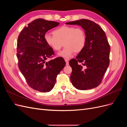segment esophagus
Wrapping results in <instances>:
<instances>
[{
	"mask_svg": "<svg viewBox=\"0 0 127 127\" xmlns=\"http://www.w3.org/2000/svg\"><path fill=\"white\" fill-rule=\"evenodd\" d=\"M64 60H65V61H66V65H67V66H68V65H69V60H68V59H65Z\"/></svg>",
	"mask_w": 127,
	"mask_h": 127,
	"instance_id": "esophagus-1",
	"label": "esophagus"
}]
</instances>
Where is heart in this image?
<instances>
[{
    "mask_svg": "<svg viewBox=\"0 0 127 127\" xmlns=\"http://www.w3.org/2000/svg\"><path fill=\"white\" fill-rule=\"evenodd\" d=\"M53 35L45 34V42L53 51H59L65 45L58 55L66 58H70L73 53H78L85 48L86 35L84 30L80 28L71 26H63L55 30Z\"/></svg>",
    "mask_w": 127,
    "mask_h": 127,
    "instance_id": "b5f03b06",
    "label": "heart"
}]
</instances>
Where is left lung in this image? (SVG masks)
I'll use <instances>...</instances> for the list:
<instances>
[{
    "label": "left lung",
    "mask_w": 127,
    "mask_h": 127,
    "mask_svg": "<svg viewBox=\"0 0 127 127\" xmlns=\"http://www.w3.org/2000/svg\"><path fill=\"white\" fill-rule=\"evenodd\" d=\"M78 25L85 30L86 43L76 59L69 61L70 80L77 89L87 90L102 82L110 64V46L104 31L97 24L87 19L67 23Z\"/></svg>",
    "instance_id": "8db88e82"
}]
</instances>
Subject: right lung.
<instances>
[{"instance_id":"add662e5","label":"right lung","mask_w":127,"mask_h":127,"mask_svg":"<svg viewBox=\"0 0 127 127\" xmlns=\"http://www.w3.org/2000/svg\"><path fill=\"white\" fill-rule=\"evenodd\" d=\"M59 24V23L38 18L25 27L18 35V68L29 86L34 90L43 93L51 91L57 75L66 64L62 57L47 62L55 52L46 44L44 36L49 30Z\"/></svg>"}]
</instances>
